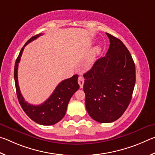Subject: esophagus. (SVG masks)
Returning <instances> with one entry per match:
<instances>
[{"mask_svg": "<svg viewBox=\"0 0 155 155\" xmlns=\"http://www.w3.org/2000/svg\"><path fill=\"white\" fill-rule=\"evenodd\" d=\"M78 84H79L80 88H82L84 86V78L82 77V76H80V77L78 78Z\"/></svg>", "mask_w": 155, "mask_h": 155, "instance_id": "obj_1", "label": "esophagus"}]
</instances>
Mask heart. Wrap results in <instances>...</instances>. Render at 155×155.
Masks as SVG:
<instances>
[{"label": "heart", "mask_w": 155, "mask_h": 155, "mask_svg": "<svg viewBox=\"0 0 155 155\" xmlns=\"http://www.w3.org/2000/svg\"><path fill=\"white\" fill-rule=\"evenodd\" d=\"M100 51H101V48L99 47V46H96V47H94L93 48V51H92V53H91V55L90 56V58H89V62H91L92 61H93L94 58H95V56L97 55V54H99Z\"/></svg>", "instance_id": "heart-1"}]
</instances>
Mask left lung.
<instances>
[{
	"mask_svg": "<svg viewBox=\"0 0 155 155\" xmlns=\"http://www.w3.org/2000/svg\"><path fill=\"white\" fill-rule=\"evenodd\" d=\"M106 35L110 43L106 55L84 75L86 110L101 123H112L123 114L135 84V66L128 49L118 38Z\"/></svg>",
	"mask_w": 155,
	"mask_h": 155,
	"instance_id": "1",
	"label": "left lung"
}]
</instances>
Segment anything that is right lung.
<instances>
[{
	"instance_id": "add662e5",
	"label": "right lung",
	"mask_w": 155,
	"mask_h": 155,
	"mask_svg": "<svg viewBox=\"0 0 155 155\" xmlns=\"http://www.w3.org/2000/svg\"><path fill=\"white\" fill-rule=\"evenodd\" d=\"M42 35L38 34L31 37L21 49L15 63L14 80L19 103L27 116L35 123L41 125H53L63 118L66 114L69 100L73 94L79 89L80 86L78 83V75H74L71 78L62 81L56 86L53 93L43 104L39 105H33L25 101L21 95L18 85V63L20 62L24 47Z\"/></svg>"
}]
</instances>
